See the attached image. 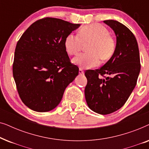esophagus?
Listing matches in <instances>:
<instances>
[{
    "label": "esophagus",
    "mask_w": 149,
    "mask_h": 149,
    "mask_svg": "<svg viewBox=\"0 0 149 149\" xmlns=\"http://www.w3.org/2000/svg\"><path fill=\"white\" fill-rule=\"evenodd\" d=\"M79 74H84V71H83V69H81V68H79Z\"/></svg>",
    "instance_id": "34e87169"
}]
</instances>
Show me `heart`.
Segmentation results:
<instances>
[{
	"label": "heart",
	"mask_w": 149,
	"mask_h": 149,
	"mask_svg": "<svg viewBox=\"0 0 149 149\" xmlns=\"http://www.w3.org/2000/svg\"><path fill=\"white\" fill-rule=\"evenodd\" d=\"M90 42L88 53H83L72 59V62L83 68L99 66L100 58L109 60L115 50V43L107 28L99 24L85 26L79 30L78 34H69L65 38L64 47L69 55H75L83 48V43Z\"/></svg>",
	"instance_id": "obj_1"
}]
</instances>
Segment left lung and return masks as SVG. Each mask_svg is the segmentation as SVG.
Returning <instances> with one entry per match:
<instances>
[{"label": "left lung", "mask_w": 149, "mask_h": 149, "mask_svg": "<svg viewBox=\"0 0 149 149\" xmlns=\"http://www.w3.org/2000/svg\"><path fill=\"white\" fill-rule=\"evenodd\" d=\"M104 23L115 32V50L100 68L85 72V96L91 111L108 115L121 109L131 95L140 74V61L137 40L129 28L115 20Z\"/></svg>", "instance_id": "8db88e82"}]
</instances>
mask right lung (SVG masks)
Returning <instances> with one entry per match:
<instances>
[{"label":"right lung","mask_w":149,"mask_h":149,"mask_svg":"<svg viewBox=\"0 0 149 149\" xmlns=\"http://www.w3.org/2000/svg\"><path fill=\"white\" fill-rule=\"evenodd\" d=\"M80 26L46 17L32 24L17 42L13 78L20 98L32 111L54 109L79 74L78 67L70 62L64 41Z\"/></svg>","instance_id":"obj_1"}]
</instances>
